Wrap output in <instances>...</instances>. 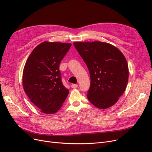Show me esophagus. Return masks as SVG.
I'll return each instance as SVG.
<instances>
[{
	"label": "esophagus",
	"instance_id": "34e87169",
	"mask_svg": "<svg viewBox=\"0 0 152 152\" xmlns=\"http://www.w3.org/2000/svg\"><path fill=\"white\" fill-rule=\"evenodd\" d=\"M71 87H72V88H73V89L77 88V84H73L71 85Z\"/></svg>",
	"mask_w": 152,
	"mask_h": 152
}]
</instances>
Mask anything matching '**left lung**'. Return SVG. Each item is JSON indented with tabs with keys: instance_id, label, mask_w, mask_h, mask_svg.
Wrapping results in <instances>:
<instances>
[{
	"instance_id": "8db88e82",
	"label": "left lung",
	"mask_w": 152,
	"mask_h": 152,
	"mask_svg": "<svg viewBox=\"0 0 152 152\" xmlns=\"http://www.w3.org/2000/svg\"><path fill=\"white\" fill-rule=\"evenodd\" d=\"M73 45L90 73L89 101L100 109L113 106L125 91L128 82L129 69L124 55L107 42H76Z\"/></svg>"
}]
</instances>
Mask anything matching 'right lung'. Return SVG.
<instances>
[{"label":"right lung","mask_w":152,"mask_h":152,"mask_svg":"<svg viewBox=\"0 0 152 152\" xmlns=\"http://www.w3.org/2000/svg\"><path fill=\"white\" fill-rule=\"evenodd\" d=\"M71 46L69 43L43 42L34 48L25 63L24 91L44 113L57 112L68 96L69 91L61 82L59 66Z\"/></svg>","instance_id":"1"}]
</instances>
